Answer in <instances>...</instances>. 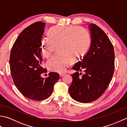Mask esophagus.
<instances>
[{
	"mask_svg": "<svg viewBox=\"0 0 127 127\" xmlns=\"http://www.w3.org/2000/svg\"><path fill=\"white\" fill-rule=\"evenodd\" d=\"M64 75H65V73H60V74H59L60 76H64Z\"/></svg>",
	"mask_w": 127,
	"mask_h": 127,
	"instance_id": "obj_1",
	"label": "esophagus"
}]
</instances>
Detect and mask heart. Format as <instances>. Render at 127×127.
I'll return each mask as SVG.
<instances>
[{
	"label": "heart",
	"mask_w": 127,
	"mask_h": 127,
	"mask_svg": "<svg viewBox=\"0 0 127 127\" xmlns=\"http://www.w3.org/2000/svg\"><path fill=\"white\" fill-rule=\"evenodd\" d=\"M50 37L41 41V52L48 58L57 47L58 55L48 59L46 65L52 71L63 72L71 62L87 52L91 44V38L85 29L74 26L55 27L48 32Z\"/></svg>",
	"instance_id": "b5f03b06"
}]
</instances>
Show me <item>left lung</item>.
<instances>
[{"label": "left lung", "mask_w": 127, "mask_h": 127, "mask_svg": "<svg viewBox=\"0 0 127 127\" xmlns=\"http://www.w3.org/2000/svg\"><path fill=\"white\" fill-rule=\"evenodd\" d=\"M91 44L83 58L72 67V81L69 88L71 98L88 103L98 99L111 82L115 69L114 47L109 37L98 26L91 23ZM83 70L84 74L79 71Z\"/></svg>", "instance_id": "left-lung-1"}]
</instances>
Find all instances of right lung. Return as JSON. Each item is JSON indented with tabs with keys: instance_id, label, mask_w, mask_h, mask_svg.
<instances>
[{
	"instance_id": "1",
	"label": "right lung",
	"mask_w": 127,
	"mask_h": 127,
	"mask_svg": "<svg viewBox=\"0 0 127 127\" xmlns=\"http://www.w3.org/2000/svg\"><path fill=\"white\" fill-rule=\"evenodd\" d=\"M45 25L37 22L24 29L16 40L10 57L11 74L16 87L26 98L35 101L48 98L60 77L54 72L45 79L41 76L47 71L42 66L41 55Z\"/></svg>"
}]
</instances>
